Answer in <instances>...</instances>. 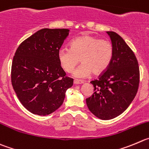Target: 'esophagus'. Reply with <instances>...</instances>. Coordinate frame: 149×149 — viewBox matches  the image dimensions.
Returning a JSON list of instances; mask_svg holds the SVG:
<instances>
[{
  "instance_id": "34e87169",
  "label": "esophagus",
  "mask_w": 149,
  "mask_h": 149,
  "mask_svg": "<svg viewBox=\"0 0 149 149\" xmlns=\"http://www.w3.org/2000/svg\"><path fill=\"white\" fill-rule=\"evenodd\" d=\"M83 81L82 80H74V85H80V84H83Z\"/></svg>"
}]
</instances>
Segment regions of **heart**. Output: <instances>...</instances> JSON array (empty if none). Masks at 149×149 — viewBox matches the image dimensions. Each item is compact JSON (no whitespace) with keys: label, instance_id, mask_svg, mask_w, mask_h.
Listing matches in <instances>:
<instances>
[{"label":"heart","instance_id":"b5f03b06","mask_svg":"<svg viewBox=\"0 0 149 149\" xmlns=\"http://www.w3.org/2000/svg\"><path fill=\"white\" fill-rule=\"evenodd\" d=\"M113 56L111 42L100 39L91 35H82L71 42L70 48L63 47L58 50V61L66 72L73 71L82 62L73 76L76 78H86L93 72L100 74L108 68Z\"/></svg>","mask_w":149,"mask_h":149}]
</instances>
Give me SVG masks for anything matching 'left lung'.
Instances as JSON below:
<instances>
[{"label": "left lung", "mask_w": 149, "mask_h": 149, "mask_svg": "<svg viewBox=\"0 0 149 149\" xmlns=\"http://www.w3.org/2000/svg\"><path fill=\"white\" fill-rule=\"evenodd\" d=\"M113 47L111 63L93 86L91 97L86 99L89 110L102 120H110L124 113L134 99L138 89L139 66L135 56L124 39L107 31Z\"/></svg>", "instance_id": "8db88e82"}]
</instances>
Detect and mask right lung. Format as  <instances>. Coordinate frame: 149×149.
<instances>
[{
  "instance_id": "obj_1",
  "label": "right lung",
  "mask_w": 149,
  "mask_h": 149,
  "mask_svg": "<svg viewBox=\"0 0 149 149\" xmlns=\"http://www.w3.org/2000/svg\"><path fill=\"white\" fill-rule=\"evenodd\" d=\"M68 29L44 28L18 47L12 66V84L21 104L29 112L47 116L61 106L73 79L58 61V50Z\"/></svg>"
}]
</instances>
